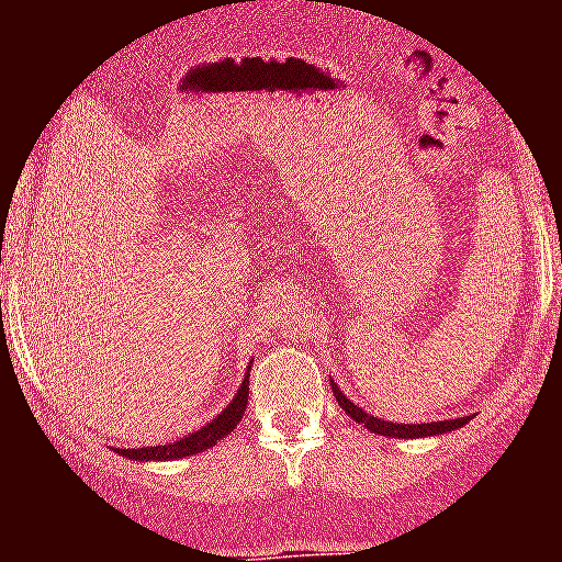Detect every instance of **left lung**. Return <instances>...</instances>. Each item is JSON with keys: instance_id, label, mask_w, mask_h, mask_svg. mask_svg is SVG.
<instances>
[{"instance_id": "1", "label": "left lung", "mask_w": 562, "mask_h": 562, "mask_svg": "<svg viewBox=\"0 0 562 562\" xmlns=\"http://www.w3.org/2000/svg\"><path fill=\"white\" fill-rule=\"evenodd\" d=\"M331 391H335V400L337 405H340L346 414L351 416L355 422H362L366 428L374 430V434L380 436H389V439H422V436H436V434H448V430H456V428H464L467 425V416H461V419H445V422H430V425H400V422H385V419H376V416H369L362 408H357L355 402L346 400V394H342L340 389L335 385V380H331Z\"/></svg>"}]
</instances>
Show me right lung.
Here are the masks:
<instances>
[{"mask_svg":"<svg viewBox=\"0 0 562 562\" xmlns=\"http://www.w3.org/2000/svg\"><path fill=\"white\" fill-rule=\"evenodd\" d=\"M247 396H250V374H247V380L241 382V389H238V394L233 396L231 405H227L216 419L207 422L205 428L193 430V434L182 436L180 441H171V445H160V448H137V450L121 448L117 453L126 456V459L132 461H171V459H182V456L202 453V450L213 448L220 439H225V436L236 428L238 422H241V416H245V408H247Z\"/></svg>","mask_w":562,"mask_h":562,"instance_id":"1","label":"right lung"}]
</instances>
